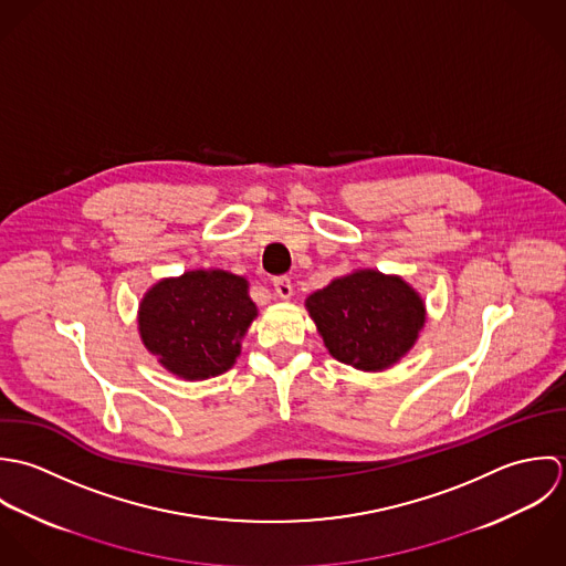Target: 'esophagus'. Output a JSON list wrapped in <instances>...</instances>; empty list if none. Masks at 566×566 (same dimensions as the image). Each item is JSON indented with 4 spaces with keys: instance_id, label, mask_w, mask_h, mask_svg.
Here are the masks:
<instances>
[{
    "instance_id": "1",
    "label": "esophagus",
    "mask_w": 566,
    "mask_h": 566,
    "mask_svg": "<svg viewBox=\"0 0 566 566\" xmlns=\"http://www.w3.org/2000/svg\"><path fill=\"white\" fill-rule=\"evenodd\" d=\"M273 289H275V295H277L280 300H291V297H293V284H291V280H289L286 275L275 277V280H273Z\"/></svg>"
}]
</instances>
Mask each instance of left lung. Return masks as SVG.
Listing matches in <instances>:
<instances>
[{
    "label": "left lung",
    "mask_w": 566,
    "mask_h": 566,
    "mask_svg": "<svg viewBox=\"0 0 566 566\" xmlns=\"http://www.w3.org/2000/svg\"><path fill=\"white\" fill-rule=\"evenodd\" d=\"M328 352L363 371L394 367L420 337L427 306L400 275L356 269L306 297Z\"/></svg>",
    "instance_id": "8db88e82"
}]
</instances>
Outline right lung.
Returning <instances> with one entry per match:
<instances>
[{"label": "right lung", "mask_w": 566, "mask_h": 566, "mask_svg": "<svg viewBox=\"0 0 566 566\" xmlns=\"http://www.w3.org/2000/svg\"><path fill=\"white\" fill-rule=\"evenodd\" d=\"M255 317L247 277L195 269L144 293L137 331L164 369L184 380H206L233 367Z\"/></svg>", "instance_id": "right-lung-1"}]
</instances>
